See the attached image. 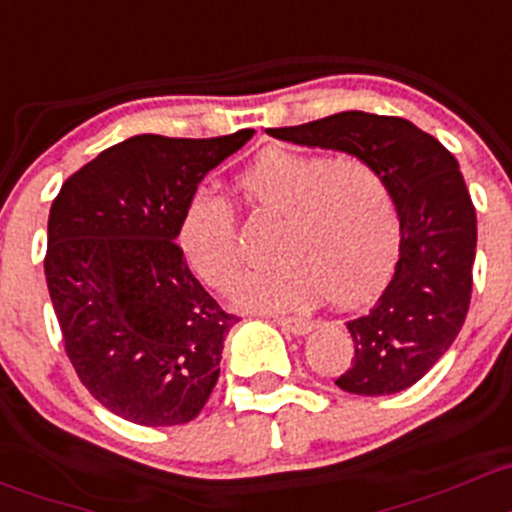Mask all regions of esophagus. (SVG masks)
Listing matches in <instances>:
<instances>
[{"instance_id": "1", "label": "esophagus", "mask_w": 512, "mask_h": 512, "mask_svg": "<svg viewBox=\"0 0 512 512\" xmlns=\"http://www.w3.org/2000/svg\"><path fill=\"white\" fill-rule=\"evenodd\" d=\"M280 327L285 329V332L290 334H307L312 329V322L305 320V317H285V315H276L273 317Z\"/></svg>"}]
</instances>
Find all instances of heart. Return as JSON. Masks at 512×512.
<instances>
[{"mask_svg":"<svg viewBox=\"0 0 512 512\" xmlns=\"http://www.w3.org/2000/svg\"><path fill=\"white\" fill-rule=\"evenodd\" d=\"M254 217L278 219L276 263L249 273L234 300L254 310H300L320 302L351 307L386 280L398 246V217L386 180L359 156L266 151L236 175ZM190 268L229 293L244 266L236 214L227 200L195 192L178 222Z\"/></svg>","mask_w":512,"mask_h":512,"instance_id":"obj_1","label":"heart"}]
</instances>
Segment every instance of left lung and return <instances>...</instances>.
<instances>
[{
  "instance_id": "8db88e82",
  "label": "left lung",
  "mask_w": 512,
  "mask_h": 512,
  "mask_svg": "<svg viewBox=\"0 0 512 512\" xmlns=\"http://www.w3.org/2000/svg\"><path fill=\"white\" fill-rule=\"evenodd\" d=\"M268 134L359 156L386 180L400 219L398 263L376 305L346 322L354 356L337 386L354 395L410 388L452 346L471 305L476 210L459 163L408 119L381 114L339 112Z\"/></svg>"
}]
</instances>
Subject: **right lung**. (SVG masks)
<instances>
[{"instance_id": "1", "label": "right lung", "mask_w": 512, "mask_h": 512, "mask_svg": "<svg viewBox=\"0 0 512 512\" xmlns=\"http://www.w3.org/2000/svg\"><path fill=\"white\" fill-rule=\"evenodd\" d=\"M251 136H131L53 200L43 268L65 354L92 398L124 420L185 425L217 383L239 317L192 276L175 239L200 180Z\"/></svg>"}]
</instances>
